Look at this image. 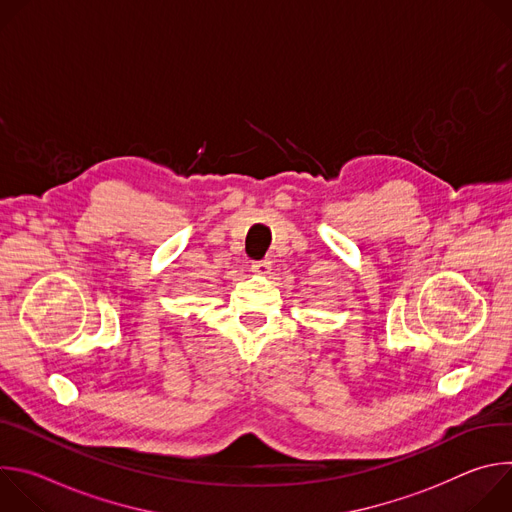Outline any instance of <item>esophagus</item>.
I'll list each match as a JSON object with an SVG mask.
<instances>
[{
    "mask_svg": "<svg viewBox=\"0 0 512 512\" xmlns=\"http://www.w3.org/2000/svg\"><path fill=\"white\" fill-rule=\"evenodd\" d=\"M269 269H271V261H269V259H263V261H253V263H251V271H253V273L265 275V273H269Z\"/></svg>",
    "mask_w": 512,
    "mask_h": 512,
    "instance_id": "1",
    "label": "esophagus"
}]
</instances>
